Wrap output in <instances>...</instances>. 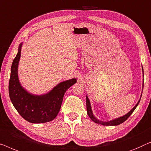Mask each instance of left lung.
<instances>
[{
    "label": "left lung",
    "instance_id": "obj_1",
    "mask_svg": "<svg viewBox=\"0 0 151 151\" xmlns=\"http://www.w3.org/2000/svg\"><path fill=\"white\" fill-rule=\"evenodd\" d=\"M142 72L144 73V70H143V68H142ZM143 88H144V83H143ZM141 99V98H140ZM140 99L139 100V101L137 102V103L136 104V105L131 110L129 113H127L126 115L122 116V117L118 118L116 119H114V120H112L111 121H108V122H103V121H101L95 117V116L93 115L92 111V108H91V104L90 102V100H89L88 97L86 96V106H87V112H88V114L89 116V117L91 118L93 122H94L95 123H97V124H102V125H105V126H116V125H118L122 124V122H124L125 120H127V119L128 118L129 116H130L133 111L135 109V108L137 107V106L138 105V104L140 101Z\"/></svg>",
    "mask_w": 151,
    "mask_h": 151
}]
</instances>
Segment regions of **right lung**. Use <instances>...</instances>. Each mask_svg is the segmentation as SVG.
<instances>
[{
	"instance_id": "add662e5",
	"label": "right lung",
	"mask_w": 151,
	"mask_h": 151,
	"mask_svg": "<svg viewBox=\"0 0 151 151\" xmlns=\"http://www.w3.org/2000/svg\"><path fill=\"white\" fill-rule=\"evenodd\" d=\"M22 43L13 61L9 82V94L11 101L22 117L31 123L50 122L56 118L60 110L65 92L76 83V78L59 83L46 94L34 95L21 86L18 76V67Z\"/></svg>"
}]
</instances>
